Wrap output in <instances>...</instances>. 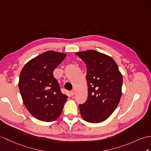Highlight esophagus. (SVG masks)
Here are the masks:
<instances>
[{
    "label": "esophagus",
    "instance_id": "1",
    "mask_svg": "<svg viewBox=\"0 0 151 151\" xmlns=\"http://www.w3.org/2000/svg\"><path fill=\"white\" fill-rule=\"evenodd\" d=\"M70 94H71L72 96H73V95H74V94H75V90H72V91H70Z\"/></svg>",
    "mask_w": 151,
    "mask_h": 151
}]
</instances>
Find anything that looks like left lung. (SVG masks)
I'll use <instances>...</instances> for the list:
<instances>
[{"instance_id":"obj_1","label":"left lung","mask_w":151,"mask_h":151,"mask_svg":"<svg viewBox=\"0 0 151 151\" xmlns=\"http://www.w3.org/2000/svg\"><path fill=\"white\" fill-rule=\"evenodd\" d=\"M87 68L88 96L79 104L81 115L88 122H103L116 108L122 96L123 78L113 59L89 50L76 52Z\"/></svg>"}]
</instances>
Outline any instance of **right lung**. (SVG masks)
<instances>
[{"mask_svg": "<svg viewBox=\"0 0 151 151\" xmlns=\"http://www.w3.org/2000/svg\"><path fill=\"white\" fill-rule=\"evenodd\" d=\"M67 56L47 51L32 59L20 72L18 87L29 112L40 120L52 122L60 116L68 96L61 93L53 71Z\"/></svg>", "mask_w": 151, "mask_h": 151, "instance_id": "right-lung-1", "label": "right lung"}]
</instances>
